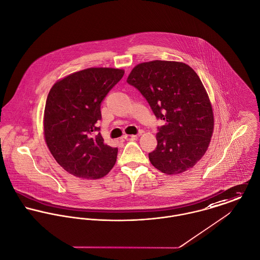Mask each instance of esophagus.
<instances>
[{"instance_id":"obj_1","label":"esophagus","mask_w":260,"mask_h":260,"mask_svg":"<svg viewBox=\"0 0 260 260\" xmlns=\"http://www.w3.org/2000/svg\"><path fill=\"white\" fill-rule=\"evenodd\" d=\"M127 141H132V140H136L138 138L137 135H125L124 137Z\"/></svg>"}]
</instances>
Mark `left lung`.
I'll return each instance as SVG.
<instances>
[{
  "mask_svg": "<svg viewBox=\"0 0 260 260\" xmlns=\"http://www.w3.org/2000/svg\"><path fill=\"white\" fill-rule=\"evenodd\" d=\"M127 82L165 120L156 134L157 147L149 153L151 164L168 175L192 168L207 151L214 129L212 105L199 76L185 63L154 60L136 65Z\"/></svg>",
  "mask_w": 260,
  "mask_h": 260,
  "instance_id": "left-lung-1",
  "label": "left lung"
}]
</instances>
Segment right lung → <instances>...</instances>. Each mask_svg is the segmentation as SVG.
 Listing matches in <instances>:
<instances>
[{
	"label": "right lung",
	"mask_w": 260,
	"mask_h": 260,
	"mask_svg": "<svg viewBox=\"0 0 260 260\" xmlns=\"http://www.w3.org/2000/svg\"><path fill=\"white\" fill-rule=\"evenodd\" d=\"M123 69L88 68L58 80L44 111V138L57 163L82 179H100L115 165L118 149L95 135L101 102L121 80Z\"/></svg>",
	"instance_id": "right-lung-1"
}]
</instances>
